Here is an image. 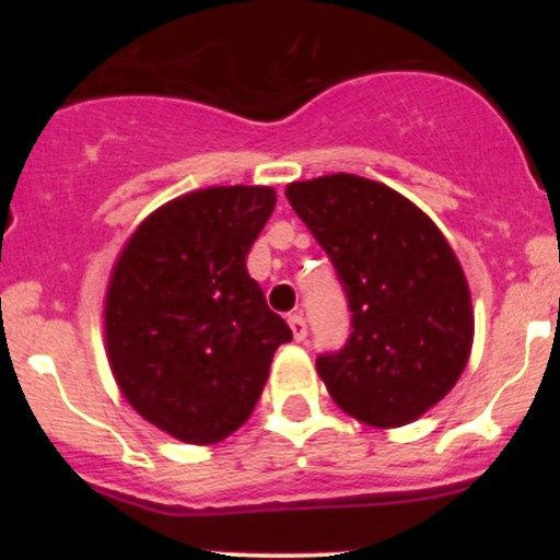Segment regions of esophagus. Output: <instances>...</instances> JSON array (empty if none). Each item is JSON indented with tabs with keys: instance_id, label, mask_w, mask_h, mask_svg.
Returning a JSON list of instances; mask_svg holds the SVG:
<instances>
[{
	"instance_id": "34e87169",
	"label": "esophagus",
	"mask_w": 560,
	"mask_h": 560,
	"mask_svg": "<svg viewBox=\"0 0 560 560\" xmlns=\"http://www.w3.org/2000/svg\"><path fill=\"white\" fill-rule=\"evenodd\" d=\"M289 329H292V337L298 339V342L307 337V324L305 318H302V313H292V316H289Z\"/></svg>"
}]
</instances>
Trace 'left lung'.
I'll return each instance as SVG.
<instances>
[{
  "mask_svg": "<svg viewBox=\"0 0 560 560\" xmlns=\"http://www.w3.org/2000/svg\"><path fill=\"white\" fill-rule=\"evenodd\" d=\"M287 199L329 255L352 313L342 350L316 361L326 389L369 427L416 421L455 387L471 352L458 258L429 215L369 178L289 184Z\"/></svg>",
  "mask_w": 560,
  "mask_h": 560,
  "instance_id": "left-lung-1",
  "label": "left lung"
}]
</instances>
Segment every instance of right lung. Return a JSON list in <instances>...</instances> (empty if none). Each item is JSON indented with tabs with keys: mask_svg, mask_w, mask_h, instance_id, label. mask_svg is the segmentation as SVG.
<instances>
[{
	"mask_svg": "<svg viewBox=\"0 0 560 560\" xmlns=\"http://www.w3.org/2000/svg\"><path fill=\"white\" fill-rule=\"evenodd\" d=\"M271 186H213L163 205L126 242L105 300L115 382L139 416L213 445L249 419L292 339L247 273Z\"/></svg>",
	"mask_w": 560,
	"mask_h": 560,
	"instance_id": "right-lung-1",
	"label": "right lung"
}]
</instances>
